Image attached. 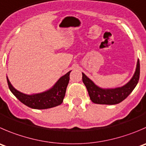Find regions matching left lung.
<instances>
[{"instance_id":"obj_1","label":"left lung","mask_w":146,"mask_h":146,"mask_svg":"<svg viewBox=\"0 0 146 146\" xmlns=\"http://www.w3.org/2000/svg\"><path fill=\"white\" fill-rule=\"evenodd\" d=\"M82 75L83 82L87 88L90 98L93 103L105 105L118 104L125 100L138 84L140 77L139 59L137 62L136 69L133 76L128 83L122 87L111 89L101 88L96 86L84 73H82Z\"/></svg>"}]
</instances>
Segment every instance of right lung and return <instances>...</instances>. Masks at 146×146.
Wrapping results in <instances>:
<instances>
[{
    "mask_svg": "<svg viewBox=\"0 0 146 146\" xmlns=\"http://www.w3.org/2000/svg\"><path fill=\"white\" fill-rule=\"evenodd\" d=\"M70 72L71 70L60 78L50 89L36 94H24L14 88L10 83L8 77L7 81L10 90L24 105L34 109H47L56 107L63 103L66 88L70 80Z\"/></svg>",
    "mask_w": 146,
    "mask_h": 146,
    "instance_id": "right-lung-1",
    "label": "right lung"
}]
</instances>
